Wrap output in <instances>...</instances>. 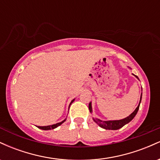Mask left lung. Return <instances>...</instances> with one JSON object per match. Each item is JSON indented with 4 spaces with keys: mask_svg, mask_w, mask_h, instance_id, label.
I'll return each instance as SVG.
<instances>
[{
    "mask_svg": "<svg viewBox=\"0 0 160 160\" xmlns=\"http://www.w3.org/2000/svg\"><path fill=\"white\" fill-rule=\"evenodd\" d=\"M129 68V67H128ZM131 69V68H129ZM134 76L138 80H139V79L136 75L133 74ZM141 98H142V93L141 94V98H140V102H139L138 105V107L135 108V110L132 113H131L129 116H128L126 118L122 119V120H107V121H103L100 119L98 118H92L93 120H94L95 122H96L97 124L100 127L104 128V129H108V130H117L119 128H122V126H124L125 125L128 123L130 121H132L134 119V117H135V115L137 114L138 111L139 109V106H140L141 102ZM89 112L92 113V102H89Z\"/></svg>",
    "mask_w": 160,
    "mask_h": 160,
    "instance_id": "8db88e82",
    "label": "left lung"
}]
</instances>
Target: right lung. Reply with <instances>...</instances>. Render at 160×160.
Listing matches in <instances>:
<instances>
[{"mask_svg":"<svg viewBox=\"0 0 160 160\" xmlns=\"http://www.w3.org/2000/svg\"><path fill=\"white\" fill-rule=\"evenodd\" d=\"M74 100H75V98L73 99V100L71 101V103H70V105H69V106H71V104H72L73 102H74ZM66 119H67V118H65V120H62V122H58V123L53 124V125H50V126H38V128H40V129H43V130H51V129H54V128H56L58 127V126H59L60 125H62V123H63L64 122H65Z\"/></svg>","mask_w":160,"mask_h":160,"instance_id":"1","label":"right lung"}]
</instances>
